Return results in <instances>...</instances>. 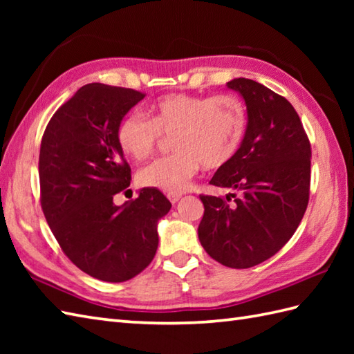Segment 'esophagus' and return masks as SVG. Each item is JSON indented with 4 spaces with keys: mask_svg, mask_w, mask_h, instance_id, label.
<instances>
[{
    "mask_svg": "<svg viewBox=\"0 0 354 354\" xmlns=\"http://www.w3.org/2000/svg\"><path fill=\"white\" fill-rule=\"evenodd\" d=\"M167 198L171 204H176V202L183 198L181 193H167Z\"/></svg>",
    "mask_w": 354,
    "mask_h": 354,
    "instance_id": "obj_1",
    "label": "esophagus"
}]
</instances>
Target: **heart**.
<instances>
[{
    "instance_id": "obj_1",
    "label": "heart",
    "mask_w": 354,
    "mask_h": 354,
    "mask_svg": "<svg viewBox=\"0 0 354 354\" xmlns=\"http://www.w3.org/2000/svg\"><path fill=\"white\" fill-rule=\"evenodd\" d=\"M149 117L138 111L124 115L117 141L126 155L142 161L155 152L162 135H173L175 153L142 167L137 179L142 187L183 193L202 165L221 169L237 155L246 129L242 102L230 94L162 95L149 106Z\"/></svg>"
}]
</instances>
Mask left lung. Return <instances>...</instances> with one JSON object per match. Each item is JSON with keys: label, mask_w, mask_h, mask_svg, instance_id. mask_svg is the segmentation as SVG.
Wrapping results in <instances>:
<instances>
[{"label": "left lung", "mask_w": 354, "mask_h": 354, "mask_svg": "<svg viewBox=\"0 0 354 354\" xmlns=\"http://www.w3.org/2000/svg\"><path fill=\"white\" fill-rule=\"evenodd\" d=\"M246 132L237 155L209 184L234 190L227 199L201 194L198 234L209 257L236 269L277 254L297 231L309 204L310 141L292 104L259 82L239 77Z\"/></svg>", "instance_id": "obj_1"}]
</instances>
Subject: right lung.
<instances>
[{"label": "right lung", "instance_id": "1", "mask_svg": "<svg viewBox=\"0 0 354 354\" xmlns=\"http://www.w3.org/2000/svg\"><path fill=\"white\" fill-rule=\"evenodd\" d=\"M145 93L88 84L51 117L41 141V207L64 254L97 280L122 283L145 270L158 248L156 225L171 204L141 189L124 205L131 167L117 127Z\"/></svg>", "mask_w": 354, "mask_h": 354}]
</instances>
